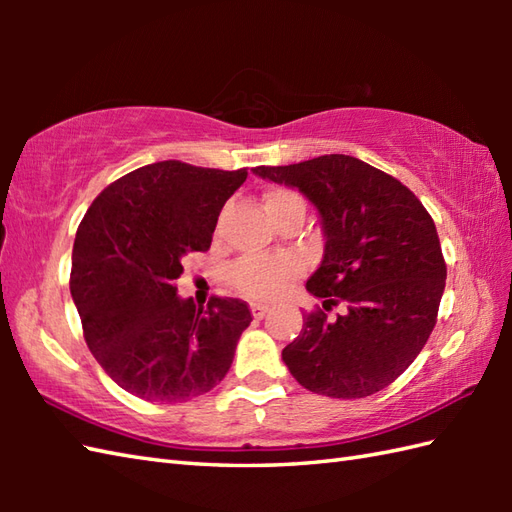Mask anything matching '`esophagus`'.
<instances>
[{"mask_svg": "<svg viewBox=\"0 0 512 512\" xmlns=\"http://www.w3.org/2000/svg\"><path fill=\"white\" fill-rule=\"evenodd\" d=\"M250 312H253V319H264L268 314V306H253Z\"/></svg>", "mask_w": 512, "mask_h": 512, "instance_id": "esophagus-1", "label": "esophagus"}]
</instances>
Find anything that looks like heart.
<instances>
[{
	"instance_id": "1",
	"label": "heart",
	"mask_w": 512,
	"mask_h": 512,
	"mask_svg": "<svg viewBox=\"0 0 512 512\" xmlns=\"http://www.w3.org/2000/svg\"><path fill=\"white\" fill-rule=\"evenodd\" d=\"M303 211L306 204L297 193L286 189H275L266 195V213L273 224L288 211ZM299 275V262L290 255H262V257H244L231 268L228 281L233 288L253 301H273L279 297L288 281Z\"/></svg>"
}]
</instances>
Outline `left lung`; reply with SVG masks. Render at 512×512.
<instances>
[{"instance_id": "obj_1", "label": "left lung", "mask_w": 512, "mask_h": 512, "mask_svg": "<svg viewBox=\"0 0 512 512\" xmlns=\"http://www.w3.org/2000/svg\"><path fill=\"white\" fill-rule=\"evenodd\" d=\"M255 176L297 189L317 209L323 257L308 292L330 310L303 317L284 358L301 387L365 398L405 372L436 325L447 281L436 224L405 184L367 162L330 154Z\"/></svg>"}]
</instances>
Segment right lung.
<instances>
[{"instance_id": "add662e5", "label": "right lung", "mask_w": 512, "mask_h": 512, "mask_svg": "<svg viewBox=\"0 0 512 512\" xmlns=\"http://www.w3.org/2000/svg\"><path fill=\"white\" fill-rule=\"evenodd\" d=\"M246 169L154 162L112 182L85 213L72 248L70 292L85 343L118 387L149 402H184L231 369L250 310L178 297L182 259L209 250L224 202Z\"/></svg>"}]
</instances>
